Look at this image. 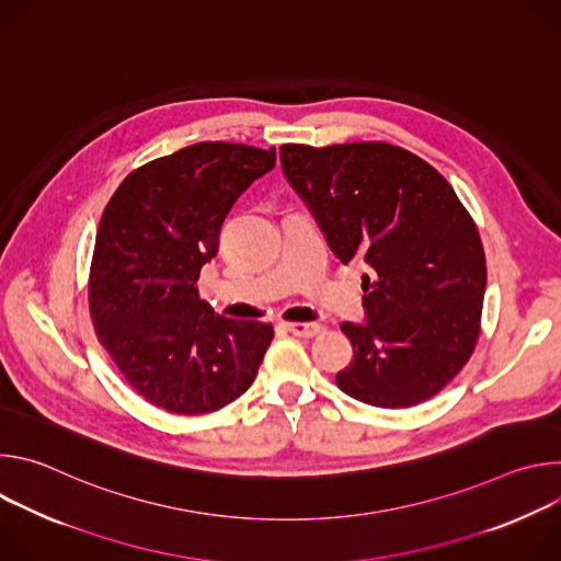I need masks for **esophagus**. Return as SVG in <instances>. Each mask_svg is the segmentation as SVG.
<instances>
[{
	"label": "esophagus",
	"mask_w": 561,
	"mask_h": 561,
	"mask_svg": "<svg viewBox=\"0 0 561 561\" xmlns=\"http://www.w3.org/2000/svg\"><path fill=\"white\" fill-rule=\"evenodd\" d=\"M288 333L297 335V337H314L322 333V324H306V322H295V324H286Z\"/></svg>",
	"instance_id": "1"
}]
</instances>
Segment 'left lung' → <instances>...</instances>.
I'll return each instance as SVG.
<instances>
[{
    "label": "left lung",
    "instance_id": "left-lung-1",
    "mask_svg": "<svg viewBox=\"0 0 561 561\" xmlns=\"http://www.w3.org/2000/svg\"><path fill=\"white\" fill-rule=\"evenodd\" d=\"M282 169L362 279L368 324H342L353 362L337 386L377 409L437 394L470 359L486 290L477 224L453 186L415 152L386 141L284 144Z\"/></svg>",
    "mask_w": 561,
    "mask_h": 561
}]
</instances>
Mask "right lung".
I'll list each match as a JSON object with an SVG mask.
<instances>
[{
	"mask_svg": "<svg viewBox=\"0 0 561 561\" xmlns=\"http://www.w3.org/2000/svg\"><path fill=\"white\" fill-rule=\"evenodd\" d=\"M273 167L275 148L202 141L135 169L106 204L89 275L91 319L148 404L204 415L253 383L273 327L215 314L195 282L234 199Z\"/></svg>",
	"mask_w": 561,
	"mask_h": 561,
	"instance_id": "add662e5",
	"label": "right lung"
}]
</instances>
